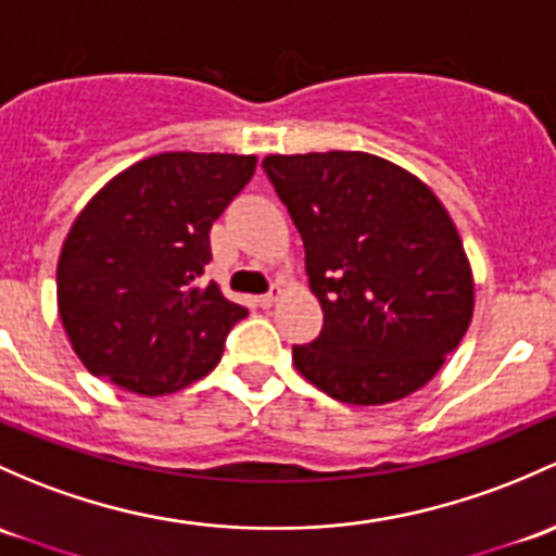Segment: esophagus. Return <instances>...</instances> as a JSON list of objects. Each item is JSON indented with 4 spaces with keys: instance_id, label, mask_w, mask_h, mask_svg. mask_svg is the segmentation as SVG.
I'll return each instance as SVG.
<instances>
[{
    "instance_id": "1",
    "label": "esophagus",
    "mask_w": 556,
    "mask_h": 556,
    "mask_svg": "<svg viewBox=\"0 0 556 556\" xmlns=\"http://www.w3.org/2000/svg\"><path fill=\"white\" fill-rule=\"evenodd\" d=\"M279 298H282V288H279V285H274V288H271V290H268V293H266V295H261V298H258V303H261V306H263V308H271V306H274V303H277V301H279Z\"/></svg>"
}]
</instances>
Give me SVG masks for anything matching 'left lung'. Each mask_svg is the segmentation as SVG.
Masks as SVG:
<instances>
[{
	"instance_id": "8db88e82",
	"label": "left lung",
	"mask_w": 556,
	"mask_h": 556,
	"mask_svg": "<svg viewBox=\"0 0 556 556\" xmlns=\"http://www.w3.org/2000/svg\"><path fill=\"white\" fill-rule=\"evenodd\" d=\"M306 248L323 332L295 370L346 405H389L426 386L475 314V274L440 197L367 151L263 160Z\"/></svg>"
}]
</instances>
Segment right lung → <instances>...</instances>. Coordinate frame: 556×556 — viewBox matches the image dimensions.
<instances>
[{
	"mask_svg": "<svg viewBox=\"0 0 556 556\" xmlns=\"http://www.w3.org/2000/svg\"><path fill=\"white\" fill-rule=\"evenodd\" d=\"M255 165V154L165 151L81 207L58 258V314L92 376L165 396L218 365L248 308L202 282L210 229Z\"/></svg>",
	"mask_w": 556,
	"mask_h": 556,
	"instance_id": "right-lung-1",
	"label": "right lung"
}]
</instances>
